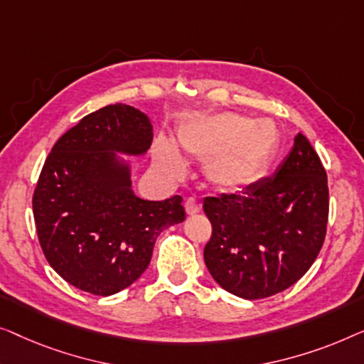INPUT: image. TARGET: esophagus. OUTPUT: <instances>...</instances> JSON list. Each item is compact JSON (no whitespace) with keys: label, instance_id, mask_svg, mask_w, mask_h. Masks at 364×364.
Wrapping results in <instances>:
<instances>
[{"label":"esophagus","instance_id":"obj_1","mask_svg":"<svg viewBox=\"0 0 364 364\" xmlns=\"http://www.w3.org/2000/svg\"><path fill=\"white\" fill-rule=\"evenodd\" d=\"M184 211L188 214H196L199 211V204L194 198H188L186 201H184Z\"/></svg>","mask_w":364,"mask_h":364}]
</instances>
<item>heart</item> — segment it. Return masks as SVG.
<instances>
[{
	"label": "heart",
	"instance_id": "1",
	"mask_svg": "<svg viewBox=\"0 0 364 364\" xmlns=\"http://www.w3.org/2000/svg\"><path fill=\"white\" fill-rule=\"evenodd\" d=\"M178 141L189 155L208 161V176L216 186L237 189L265 171L279 150L280 135L272 120L252 122L244 115L223 112L183 122ZM155 160L170 175H180L183 170L180 151L165 138L156 143Z\"/></svg>",
	"mask_w": 364,
	"mask_h": 364
}]
</instances>
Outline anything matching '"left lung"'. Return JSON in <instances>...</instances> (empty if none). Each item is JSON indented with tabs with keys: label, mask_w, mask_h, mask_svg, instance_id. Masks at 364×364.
<instances>
[{
	"label": "left lung",
	"mask_w": 364,
	"mask_h": 364,
	"mask_svg": "<svg viewBox=\"0 0 364 364\" xmlns=\"http://www.w3.org/2000/svg\"><path fill=\"white\" fill-rule=\"evenodd\" d=\"M328 180L304 133L272 176L239 194L204 198L213 226L204 262L213 279L240 299L280 294L315 262L328 223Z\"/></svg>",
	"instance_id": "1"
}]
</instances>
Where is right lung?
<instances>
[{
  "label": "right lung",
  "instance_id": "1",
  "mask_svg": "<svg viewBox=\"0 0 364 364\" xmlns=\"http://www.w3.org/2000/svg\"><path fill=\"white\" fill-rule=\"evenodd\" d=\"M151 124L125 104L85 115L55 141L33 194L41 249L65 282L114 295L145 272L163 229L184 221L181 196L146 201L115 153L143 155Z\"/></svg>",
  "mask_w": 364,
  "mask_h": 364
}]
</instances>
